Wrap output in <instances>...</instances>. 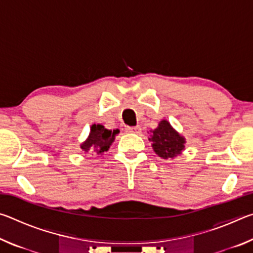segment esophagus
I'll list each match as a JSON object with an SVG mask.
<instances>
[{"label":"esophagus","instance_id":"esophagus-1","mask_svg":"<svg viewBox=\"0 0 253 253\" xmlns=\"http://www.w3.org/2000/svg\"><path fill=\"white\" fill-rule=\"evenodd\" d=\"M125 130L127 132H134V134H138V132H140V127L139 126H127L125 128Z\"/></svg>","mask_w":253,"mask_h":253}]
</instances>
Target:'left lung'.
Here are the masks:
<instances>
[{
  "instance_id": "8db88e82",
  "label": "left lung",
  "mask_w": 253,
  "mask_h": 253,
  "mask_svg": "<svg viewBox=\"0 0 253 253\" xmlns=\"http://www.w3.org/2000/svg\"><path fill=\"white\" fill-rule=\"evenodd\" d=\"M149 140L153 142L155 153L164 160L179 155L185 143L183 137L170 127L168 121H162L156 129L152 130V138H149Z\"/></svg>"
}]
</instances>
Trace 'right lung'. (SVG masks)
I'll return each instance as SVG.
<instances>
[{"mask_svg":"<svg viewBox=\"0 0 253 253\" xmlns=\"http://www.w3.org/2000/svg\"><path fill=\"white\" fill-rule=\"evenodd\" d=\"M118 132V129L109 130L106 129L102 125H92L88 139L81 145V148L84 152H88L89 149H95L98 153H104L108 151Z\"/></svg>","mask_w":253,"mask_h":253,"instance_id":"1","label":"right lung"}]
</instances>
